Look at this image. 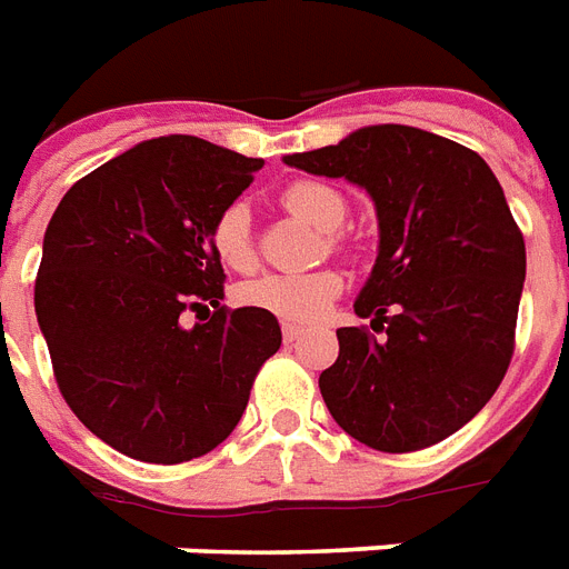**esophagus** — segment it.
Returning a JSON list of instances; mask_svg holds the SVG:
<instances>
[{"instance_id":"obj_1","label":"esophagus","mask_w":569,"mask_h":569,"mask_svg":"<svg viewBox=\"0 0 569 569\" xmlns=\"http://www.w3.org/2000/svg\"><path fill=\"white\" fill-rule=\"evenodd\" d=\"M303 337V328L298 325H283V342H295V339Z\"/></svg>"}]
</instances>
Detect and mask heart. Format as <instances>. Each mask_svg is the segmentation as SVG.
I'll return each instance as SVG.
<instances>
[{
    "label": "heart",
    "mask_w": 569,
    "mask_h": 569,
    "mask_svg": "<svg viewBox=\"0 0 569 569\" xmlns=\"http://www.w3.org/2000/svg\"><path fill=\"white\" fill-rule=\"evenodd\" d=\"M283 206L289 212L301 214L319 230L328 232V244L333 250L346 248V239L339 227L348 218L346 197L333 186L316 180H298L283 191ZM212 248L223 266L232 271H250L257 268V232H253V214L244 200H232L223 206L221 214L212 223ZM346 289V277L333 266L312 268L303 274H259L236 289V301L250 310H262L280 321H307L321 319L333 307Z\"/></svg>",
    "instance_id": "1"
}]
</instances>
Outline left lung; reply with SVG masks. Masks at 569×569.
<instances>
[{"label":"left lung","instance_id":"left-lung-1","mask_svg":"<svg viewBox=\"0 0 569 569\" xmlns=\"http://www.w3.org/2000/svg\"><path fill=\"white\" fill-rule=\"evenodd\" d=\"M346 177L378 206L380 250L337 363L319 378L330 416L369 449L407 455L463 428L513 357L526 241L476 150L416 127L357 129L337 147L286 156Z\"/></svg>","mask_w":569,"mask_h":569}]
</instances>
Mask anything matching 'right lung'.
I'll return each mask as SVG.
<instances>
[{
	"mask_svg": "<svg viewBox=\"0 0 569 569\" xmlns=\"http://www.w3.org/2000/svg\"><path fill=\"white\" fill-rule=\"evenodd\" d=\"M259 168L203 138H153L82 177L49 221L34 312L56 383L127 458L171 467L212 451L280 348L274 316L221 307L212 248L214 218Z\"/></svg>",
	"mask_w": 569,
	"mask_h": 569,
	"instance_id": "right-lung-1",
	"label": "right lung"
}]
</instances>
